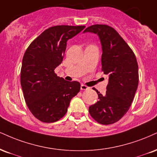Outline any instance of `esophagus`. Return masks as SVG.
<instances>
[{
  "label": "esophagus",
  "instance_id": "esophagus-1",
  "mask_svg": "<svg viewBox=\"0 0 157 157\" xmlns=\"http://www.w3.org/2000/svg\"><path fill=\"white\" fill-rule=\"evenodd\" d=\"M80 89L82 90H88V89H89V87H88L87 86H86V85L82 84V85H81V86H80Z\"/></svg>",
  "mask_w": 157,
  "mask_h": 157
}]
</instances>
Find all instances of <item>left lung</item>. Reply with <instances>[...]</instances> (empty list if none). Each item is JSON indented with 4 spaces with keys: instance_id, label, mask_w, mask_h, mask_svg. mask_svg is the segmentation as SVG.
<instances>
[{
    "instance_id": "1",
    "label": "left lung",
    "mask_w": 157,
    "mask_h": 157,
    "mask_svg": "<svg viewBox=\"0 0 157 157\" xmlns=\"http://www.w3.org/2000/svg\"><path fill=\"white\" fill-rule=\"evenodd\" d=\"M97 34L102 50L101 70L109 76L105 95L97 89V103L89 107L90 115L105 125L119 121L129 110L139 81L138 65L133 51L114 28L107 25H94L83 33Z\"/></svg>"
}]
</instances>
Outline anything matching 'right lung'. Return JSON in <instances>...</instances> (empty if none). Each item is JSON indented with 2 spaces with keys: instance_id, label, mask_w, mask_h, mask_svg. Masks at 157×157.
<instances>
[{
  "instance_id": "right-lung-1",
  "label": "right lung",
  "mask_w": 157,
  "mask_h": 157,
  "mask_svg": "<svg viewBox=\"0 0 157 157\" xmlns=\"http://www.w3.org/2000/svg\"><path fill=\"white\" fill-rule=\"evenodd\" d=\"M86 26L57 25L48 28L25 52L20 82L28 109L37 119L56 122L63 118L80 84L58 77L55 69L63 61L69 39Z\"/></svg>"
}]
</instances>
